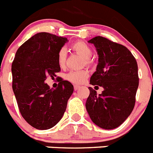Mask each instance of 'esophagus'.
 I'll return each mask as SVG.
<instances>
[{
  "mask_svg": "<svg viewBox=\"0 0 153 153\" xmlns=\"http://www.w3.org/2000/svg\"><path fill=\"white\" fill-rule=\"evenodd\" d=\"M80 88V86H78V85H74V90H77Z\"/></svg>",
  "mask_w": 153,
  "mask_h": 153,
  "instance_id": "34e87169",
  "label": "esophagus"
}]
</instances>
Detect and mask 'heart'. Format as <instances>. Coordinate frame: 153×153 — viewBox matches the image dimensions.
<instances>
[{"mask_svg":"<svg viewBox=\"0 0 153 153\" xmlns=\"http://www.w3.org/2000/svg\"><path fill=\"white\" fill-rule=\"evenodd\" d=\"M71 49L83 57V64L90 65L91 63V57L93 51L86 43L83 41H77L71 45ZM57 63L60 67H63L66 64L67 60V51L64 48H61L57 53L56 56ZM89 76V72L86 70H77V71H71L66 75V79L68 81L75 84L83 83L86 79Z\"/></svg>","mask_w":153,"mask_h":153,"instance_id":"b5f03b06","label":"heart"}]
</instances>
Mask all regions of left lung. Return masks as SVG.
<instances>
[{
    "label": "left lung",
    "mask_w": 153,
    "mask_h": 153,
    "mask_svg": "<svg viewBox=\"0 0 153 153\" xmlns=\"http://www.w3.org/2000/svg\"><path fill=\"white\" fill-rule=\"evenodd\" d=\"M97 48L99 63L90 78V84L102 86L97 95L89 87L86 108L94 123L105 129L120 126L134 108L139 86L138 66L132 53L125 46L103 36L89 40Z\"/></svg>",
    "instance_id": "obj_1"
}]
</instances>
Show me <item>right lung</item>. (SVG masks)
Segmentation results:
<instances>
[{
  "instance_id": "right-lung-1",
  "label": "right lung",
  "mask_w": 153,
  "mask_h": 153,
  "mask_svg": "<svg viewBox=\"0 0 153 153\" xmlns=\"http://www.w3.org/2000/svg\"><path fill=\"white\" fill-rule=\"evenodd\" d=\"M67 41L66 37L46 32L24 42L12 63V88L23 118L33 128L51 129L63 117L74 86L60 79L56 89L44 81L60 71L56 56ZM58 77V76H57Z\"/></svg>"
}]
</instances>
